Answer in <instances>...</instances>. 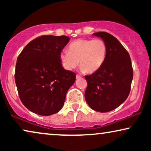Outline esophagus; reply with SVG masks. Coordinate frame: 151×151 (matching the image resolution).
Wrapping results in <instances>:
<instances>
[{
    "label": "esophagus",
    "mask_w": 151,
    "mask_h": 151,
    "mask_svg": "<svg viewBox=\"0 0 151 151\" xmlns=\"http://www.w3.org/2000/svg\"><path fill=\"white\" fill-rule=\"evenodd\" d=\"M81 78V76L78 75V74H77V75H76V78H77V79H78V78Z\"/></svg>",
    "instance_id": "34e87169"
}]
</instances>
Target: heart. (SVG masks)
I'll return each instance as SVG.
<instances>
[{"mask_svg":"<svg viewBox=\"0 0 151 151\" xmlns=\"http://www.w3.org/2000/svg\"><path fill=\"white\" fill-rule=\"evenodd\" d=\"M107 47L102 39H78L69 45L68 51L60 54V60L65 69L73 70L80 67L86 73L98 71L106 57Z\"/></svg>","mask_w":151,"mask_h":151,"instance_id":"obj_1","label":"heart"}]
</instances>
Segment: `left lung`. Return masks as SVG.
<instances>
[{
	"instance_id": "left-lung-1",
	"label": "left lung",
	"mask_w": 151,
	"mask_h": 151,
	"mask_svg": "<svg viewBox=\"0 0 151 151\" xmlns=\"http://www.w3.org/2000/svg\"><path fill=\"white\" fill-rule=\"evenodd\" d=\"M93 34L106 43V57L98 71L84 77L87 82L84 97L93 110L109 112L122 104L129 96L133 67L129 52L116 38L104 32Z\"/></svg>"
}]
</instances>
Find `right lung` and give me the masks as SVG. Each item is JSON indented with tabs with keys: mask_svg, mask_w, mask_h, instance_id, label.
Instances as JSON below:
<instances>
[{
	"mask_svg": "<svg viewBox=\"0 0 151 151\" xmlns=\"http://www.w3.org/2000/svg\"><path fill=\"white\" fill-rule=\"evenodd\" d=\"M69 40L66 36L43 35L29 42L18 56L15 82L24 106L40 115L63 108L76 74L64 69L60 53Z\"/></svg>",
	"mask_w": 151,
	"mask_h": 151,
	"instance_id": "right-lung-1",
	"label": "right lung"
}]
</instances>
